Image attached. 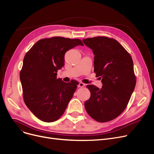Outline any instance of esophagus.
Masks as SVG:
<instances>
[{
    "label": "esophagus",
    "instance_id": "esophagus-1",
    "mask_svg": "<svg viewBox=\"0 0 154 154\" xmlns=\"http://www.w3.org/2000/svg\"><path fill=\"white\" fill-rule=\"evenodd\" d=\"M85 84H84V83H82V82H80L79 84V85H78V87L79 88H83V87H84L85 86Z\"/></svg>",
    "mask_w": 154,
    "mask_h": 154
}]
</instances>
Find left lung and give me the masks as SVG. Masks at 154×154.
Masks as SVG:
<instances>
[{
	"label": "left lung",
	"instance_id": "obj_1",
	"mask_svg": "<svg viewBox=\"0 0 154 154\" xmlns=\"http://www.w3.org/2000/svg\"><path fill=\"white\" fill-rule=\"evenodd\" d=\"M94 55V72L101 79V89L88 85L91 97L84 106L98 122L116 118L126 108L136 85L131 57L116 39L105 36L84 39Z\"/></svg>",
	"mask_w": 154,
	"mask_h": 154
}]
</instances>
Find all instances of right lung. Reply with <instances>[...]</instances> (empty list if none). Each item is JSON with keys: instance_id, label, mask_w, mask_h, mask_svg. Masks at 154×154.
I'll return each mask as SVG.
<instances>
[{"instance_id": "add662e5", "label": "right lung", "mask_w": 154, "mask_h": 154, "mask_svg": "<svg viewBox=\"0 0 154 154\" xmlns=\"http://www.w3.org/2000/svg\"><path fill=\"white\" fill-rule=\"evenodd\" d=\"M78 45L84 46L79 39H42L24 56L20 72L24 101L43 122H53L60 118L77 89L78 83H65L57 75L64 65L66 51Z\"/></svg>"}]
</instances>
